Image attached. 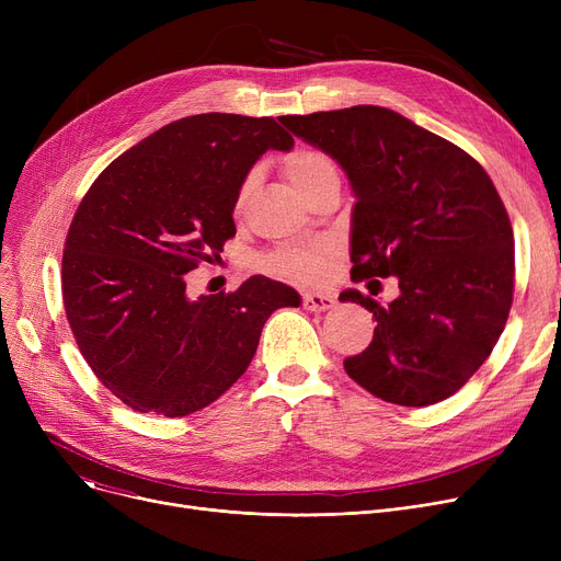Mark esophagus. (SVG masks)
<instances>
[{
	"mask_svg": "<svg viewBox=\"0 0 561 561\" xmlns=\"http://www.w3.org/2000/svg\"><path fill=\"white\" fill-rule=\"evenodd\" d=\"M302 307L307 311H328V309L334 307V298L322 296V293H305Z\"/></svg>",
	"mask_w": 561,
	"mask_h": 561,
	"instance_id": "obj_1",
	"label": "esophagus"
}]
</instances>
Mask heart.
I'll list each match as a JSON object with an SVG mask.
<instances>
[{
  "instance_id": "obj_1",
  "label": "heart",
  "mask_w": 561,
  "mask_h": 561,
  "mask_svg": "<svg viewBox=\"0 0 561 561\" xmlns=\"http://www.w3.org/2000/svg\"><path fill=\"white\" fill-rule=\"evenodd\" d=\"M284 174L288 176V182L296 186V191L302 197H309L318 186L325 182L339 180V168L334 159L318 150V147H298L284 157L282 161ZM259 184V172L250 170L243 182L239 184V191H236L233 197V216H241L245 211V206L256 191ZM334 254V245L328 241H316V243H290L282 245L275 252L263 259L265 271L286 277V279H296L302 284L318 282L328 268V261Z\"/></svg>"
}]
</instances>
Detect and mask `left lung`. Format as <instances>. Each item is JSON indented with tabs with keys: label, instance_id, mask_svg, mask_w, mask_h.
<instances>
[{
	"label": "left lung",
	"instance_id": "1",
	"mask_svg": "<svg viewBox=\"0 0 561 561\" xmlns=\"http://www.w3.org/2000/svg\"><path fill=\"white\" fill-rule=\"evenodd\" d=\"M279 121L336 159L357 195L352 279L379 286L377 277H398L389 307L341 293L377 320L345 373L402 407L450 398L491 355L514 300V231L491 176L461 147L391 108Z\"/></svg>",
	"mask_w": 561,
	"mask_h": 561
}]
</instances>
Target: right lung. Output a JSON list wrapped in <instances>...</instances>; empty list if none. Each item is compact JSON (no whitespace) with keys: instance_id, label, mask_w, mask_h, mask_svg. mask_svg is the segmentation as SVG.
I'll return each mask as SVG.
<instances>
[{"instance_id":"1","label":"right lung","mask_w":561,"mask_h":561,"mask_svg":"<svg viewBox=\"0 0 561 561\" xmlns=\"http://www.w3.org/2000/svg\"><path fill=\"white\" fill-rule=\"evenodd\" d=\"M275 117L199 113L108 163L70 222L61 288L85 364L140 414L182 419L218 400L259 345L263 322L298 307L254 275L231 293L186 296V279L236 236L233 197L265 150H290Z\"/></svg>"}]
</instances>
